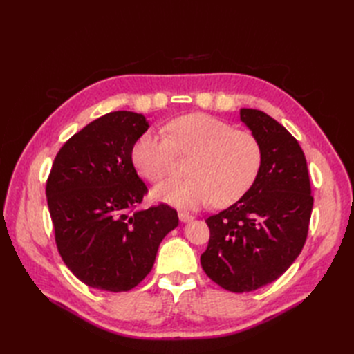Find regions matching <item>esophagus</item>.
Masks as SVG:
<instances>
[{
  "instance_id": "1",
  "label": "esophagus",
  "mask_w": 354,
  "mask_h": 354,
  "mask_svg": "<svg viewBox=\"0 0 354 354\" xmlns=\"http://www.w3.org/2000/svg\"><path fill=\"white\" fill-rule=\"evenodd\" d=\"M178 218H180V221L189 223V221L194 220L195 217H194V216H190V214H187V212H178Z\"/></svg>"
}]
</instances>
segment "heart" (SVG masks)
<instances>
[{
	"instance_id": "heart-1",
	"label": "heart",
	"mask_w": 354,
	"mask_h": 354,
	"mask_svg": "<svg viewBox=\"0 0 354 354\" xmlns=\"http://www.w3.org/2000/svg\"><path fill=\"white\" fill-rule=\"evenodd\" d=\"M167 133L147 131L133 147V162L149 181L165 178L177 153H196L187 167V178H171L153 189L159 202L183 209H198L211 201L216 207H227L251 189L260 173L259 138L234 130L220 118L189 113L171 121Z\"/></svg>"
}]
</instances>
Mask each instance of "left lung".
I'll use <instances>...</instances> for the list:
<instances>
[{
	"instance_id": "left-lung-1",
	"label": "left lung",
	"mask_w": 354,
	"mask_h": 354,
	"mask_svg": "<svg viewBox=\"0 0 354 354\" xmlns=\"http://www.w3.org/2000/svg\"><path fill=\"white\" fill-rule=\"evenodd\" d=\"M241 121L263 151L254 185L233 205L205 221L203 272L232 292L255 291L281 277L301 252L313 208L303 149L283 125L257 109H241Z\"/></svg>"
}]
</instances>
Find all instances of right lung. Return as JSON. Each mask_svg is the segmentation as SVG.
<instances>
[{"instance_id":"1","label":"right lung","mask_w":354,"mask_h":354,"mask_svg":"<svg viewBox=\"0 0 354 354\" xmlns=\"http://www.w3.org/2000/svg\"><path fill=\"white\" fill-rule=\"evenodd\" d=\"M149 128L142 113H106L62 146L46 195L62 260L81 282L130 291L152 270L159 243L178 226L167 203L136 209L147 187L133 147Z\"/></svg>"}]
</instances>
